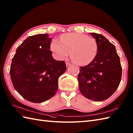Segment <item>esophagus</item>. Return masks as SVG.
Returning a JSON list of instances; mask_svg holds the SVG:
<instances>
[{
  "mask_svg": "<svg viewBox=\"0 0 133 133\" xmlns=\"http://www.w3.org/2000/svg\"><path fill=\"white\" fill-rule=\"evenodd\" d=\"M66 66H69L70 65H71V63H70L69 62H68V61H66Z\"/></svg>",
  "mask_w": 133,
  "mask_h": 133,
  "instance_id": "1",
  "label": "esophagus"
}]
</instances>
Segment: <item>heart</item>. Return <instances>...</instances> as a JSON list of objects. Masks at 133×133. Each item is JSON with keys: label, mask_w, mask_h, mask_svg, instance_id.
Masks as SVG:
<instances>
[{"label": "heart", "mask_w": 133, "mask_h": 133, "mask_svg": "<svg viewBox=\"0 0 133 133\" xmlns=\"http://www.w3.org/2000/svg\"><path fill=\"white\" fill-rule=\"evenodd\" d=\"M50 49L59 59L66 58L71 52V57L74 63L85 66L95 59L98 46L94 39L87 35L69 33L61 35L60 41L56 39L52 41Z\"/></svg>", "instance_id": "b5f03b06"}]
</instances>
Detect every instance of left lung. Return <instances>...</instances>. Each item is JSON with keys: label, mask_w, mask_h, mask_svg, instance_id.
<instances>
[{"label": "left lung", "mask_w": 133, "mask_h": 133, "mask_svg": "<svg viewBox=\"0 0 133 133\" xmlns=\"http://www.w3.org/2000/svg\"><path fill=\"white\" fill-rule=\"evenodd\" d=\"M90 34L98 44V54L91 63L81 66L78 80L83 96L94 101H102L111 96L118 88L122 67L114 45L101 34Z\"/></svg>", "instance_id": "left-lung-1"}]
</instances>
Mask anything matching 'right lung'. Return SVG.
<instances>
[{
	"label": "right lung",
	"mask_w": 133,
	"mask_h": 133,
	"mask_svg": "<svg viewBox=\"0 0 133 133\" xmlns=\"http://www.w3.org/2000/svg\"><path fill=\"white\" fill-rule=\"evenodd\" d=\"M48 34L29 37L19 46L11 65L15 90L28 101L42 103L55 94L58 79L65 72L64 61H57L50 50Z\"/></svg>",
	"instance_id": "right-lung-1"
}]
</instances>
